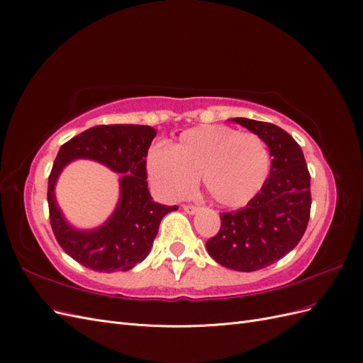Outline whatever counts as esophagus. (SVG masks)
Listing matches in <instances>:
<instances>
[{
	"label": "esophagus",
	"mask_w": 363,
	"mask_h": 363,
	"mask_svg": "<svg viewBox=\"0 0 363 363\" xmlns=\"http://www.w3.org/2000/svg\"><path fill=\"white\" fill-rule=\"evenodd\" d=\"M183 211L186 213H189V215H195L196 212L200 211V207L199 206H192V204H186V206H183Z\"/></svg>",
	"instance_id": "34e87169"
}]
</instances>
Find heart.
Returning <instances> with one entry per match:
<instances>
[{
	"instance_id": "1",
	"label": "heart",
	"mask_w": 363,
	"mask_h": 363,
	"mask_svg": "<svg viewBox=\"0 0 363 363\" xmlns=\"http://www.w3.org/2000/svg\"><path fill=\"white\" fill-rule=\"evenodd\" d=\"M271 169L269 151L257 135L239 133L225 125L191 128L167 148L148 152L151 183L167 199L188 194L195 179L211 199L224 207H244L265 186Z\"/></svg>"
}]
</instances>
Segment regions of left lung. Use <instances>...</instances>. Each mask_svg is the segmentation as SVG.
Masks as SVG:
<instances>
[{"label": "left lung", "instance_id": "left-lung-1", "mask_svg": "<svg viewBox=\"0 0 363 363\" xmlns=\"http://www.w3.org/2000/svg\"><path fill=\"white\" fill-rule=\"evenodd\" d=\"M232 121L267 144L269 177L251 203L221 213V228L206 248L219 265L251 272L280 260L300 242L311 215V174L300 145L286 131L248 118Z\"/></svg>", "mask_w": 363, "mask_h": 363}]
</instances>
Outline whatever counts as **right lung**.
I'll return each mask as SVG.
<instances>
[{"instance_id": "1", "label": "right lung", "mask_w": 363, "mask_h": 363, "mask_svg": "<svg viewBox=\"0 0 363 363\" xmlns=\"http://www.w3.org/2000/svg\"><path fill=\"white\" fill-rule=\"evenodd\" d=\"M157 131L150 125H96L63 144L48 179V207L54 236L65 252L98 272L128 271L144 260L155 242L162 218L177 211L151 199L147 152ZM87 158L123 173L120 200L100 228L82 230L69 225L55 200V183L72 160Z\"/></svg>"}]
</instances>
